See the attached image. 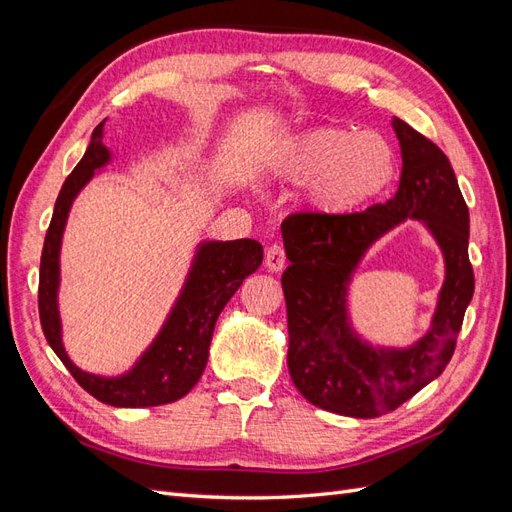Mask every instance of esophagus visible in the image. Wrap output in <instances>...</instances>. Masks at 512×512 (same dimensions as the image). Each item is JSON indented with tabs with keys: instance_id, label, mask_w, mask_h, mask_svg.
Returning a JSON list of instances; mask_svg holds the SVG:
<instances>
[{
	"instance_id": "obj_1",
	"label": "esophagus",
	"mask_w": 512,
	"mask_h": 512,
	"mask_svg": "<svg viewBox=\"0 0 512 512\" xmlns=\"http://www.w3.org/2000/svg\"><path fill=\"white\" fill-rule=\"evenodd\" d=\"M265 267L271 273L282 271L286 267V254H284V247L282 245H269L267 252H265Z\"/></svg>"
}]
</instances>
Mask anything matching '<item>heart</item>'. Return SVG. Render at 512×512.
I'll use <instances>...</instances> for the list:
<instances>
[{"instance_id": "1", "label": "heart", "mask_w": 512, "mask_h": 512, "mask_svg": "<svg viewBox=\"0 0 512 512\" xmlns=\"http://www.w3.org/2000/svg\"><path fill=\"white\" fill-rule=\"evenodd\" d=\"M284 183H305V207L344 218L376 203L397 179V151L386 136L318 126L286 138L269 164Z\"/></svg>"}]
</instances>
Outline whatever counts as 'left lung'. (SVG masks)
<instances>
[{
	"instance_id": "8db88e82",
	"label": "left lung",
	"mask_w": 512,
	"mask_h": 512,
	"mask_svg": "<svg viewBox=\"0 0 512 512\" xmlns=\"http://www.w3.org/2000/svg\"><path fill=\"white\" fill-rule=\"evenodd\" d=\"M391 126L401 177L389 203L344 218L299 213L282 224L290 378L309 404L354 418L393 412L442 374L474 294L470 211L455 170L406 121L393 117ZM408 219L421 221L441 247L445 282L421 338L408 347H374L353 329L349 286L368 247Z\"/></svg>"
}]
</instances>
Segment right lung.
Wrapping results in <instances>:
<instances>
[{
	"mask_svg": "<svg viewBox=\"0 0 512 512\" xmlns=\"http://www.w3.org/2000/svg\"><path fill=\"white\" fill-rule=\"evenodd\" d=\"M104 123L106 119L91 132L85 156L61 185L51 226L46 230L38 286L40 324L46 342L68 367L74 380L102 404L115 408L164 406L188 395L203 376L215 320L245 277L260 267L262 245L254 239L198 241L173 307L158 335L138 356L136 363L119 376L89 374L74 365L64 346V329H61L59 316L61 241H64V230L76 196L91 179L102 173L106 164L113 162V151L104 145Z\"/></svg>",
	"mask_w": 512,
	"mask_h": 512,
	"instance_id": "obj_1",
	"label": "right lung"
}]
</instances>
